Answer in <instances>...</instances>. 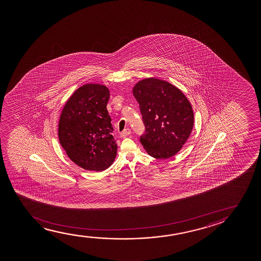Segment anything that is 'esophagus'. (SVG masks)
<instances>
[{
	"mask_svg": "<svg viewBox=\"0 0 261 261\" xmlns=\"http://www.w3.org/2000/svg\"><path fill=\"white\" fill-rule=\"evenodd\" d=\"M130 134H131V130L129 128H125V130H123V131L120 133V136H121V137H126V136H128Z\"/></svg>",
	"mask_w": 261,
	"mask_h": 261,
	"instance_id": "34e87169",
	"label": "esophagus"
}]
</instances>
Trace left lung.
<instances>
[{"mask_svg":"<svg viewBox=\"0 0 261 261\" xmlns=\"http://www.w3.org/2000/svg\"><path fill=\"white\" fill-rule=\"evenodd\" d=\"M134 96L145 126L140 137L151 157L168 159L181 150L193 127V111L185 94L171 84L157 79L137 83Z\"/></svg>","mask_w":261,"mask_h":261,"instance_id":"1","label":"left lung"}]
</instances>
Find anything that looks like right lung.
I'll return each mask as SVG.
<instances>
[{
  "instance_id": "1",
  "label": "right lung",
  "mask_w": 261,
  "mask_h": 261,
  "mask_svg": "<svg viewBox=\"0 0 261 261\" xmlns=\"http://www.w3.org/2000/svg\"><path fill=\"white\" fill-rule=\"evenodd\" d=\"M106 86H81L65 104L59 122V140L68 157L86 170L102 171L114 161L118 146L107 111Z\"/></svg>"
}]
</instances>
